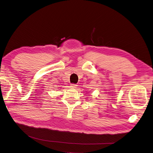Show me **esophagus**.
<instances>
[{"instance_id":"obj_1","label":"esophagus","mask_w":153,"mask_h":153,"mask_svg":"<svg viewBox=\"0 0 153 153\" xmlns=\"http://www.w3.org/2000/svg\"><path fill=\"white\" fill-rule=\"evenodd\" d=\"M76 87H77V85H76V84H71V87L72 88V89H75V88H76Z\"/></svg>"}]
</instances>
